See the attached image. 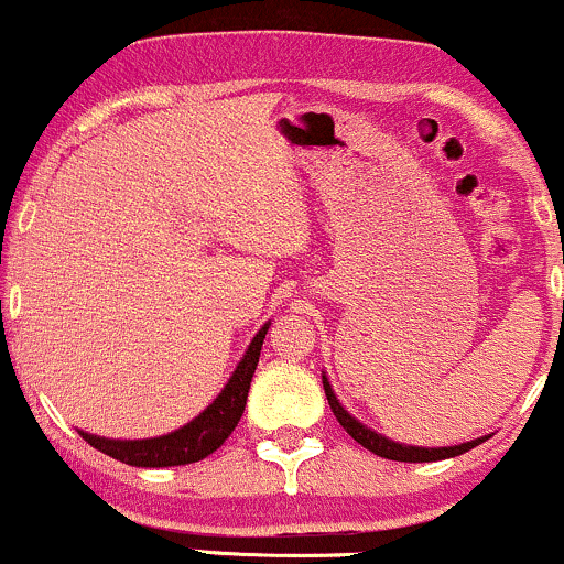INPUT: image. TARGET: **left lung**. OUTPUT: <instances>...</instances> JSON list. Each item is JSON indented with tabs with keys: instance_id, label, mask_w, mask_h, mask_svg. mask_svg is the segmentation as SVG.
<instances>
[{
	"instance_id": "1",
	"label": "left lung",
	"mask_w": 564,
	"mask_h": 564,
	"mask_svg": "<svg viewBox=\"0 0 564 564\" xmlns=\"http://www.w3.org/2000/svg\"><path fill=\"white\" fill-rule=\"evenodd\" d=\"M324 391H326V399H329L334 417L339 420V425H343V429L348 431L350 436L356 438L358 444H361V447H367L369 453H375L380 457H388V460H401V463L444 460V457H455V455L468 453V449H474L476 444H481L487 438V436H481V438H474V442L455 444V447H412V444H399V442H393V438L382 436V433L367 429V425L358 423L352 414H348V410H345V406L339 404L337 395H334L329 380H326V375H324Z\"/></svg>"
}]
</instances>
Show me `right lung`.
I'll list each match as a JSON object with an SVG mask.
<instances>
[{
  "label": "right lung",
  "instance_id": "obj_1",
  "mask_svg": "<svg viewBox=\"0 0 564 564\" xmlns=\"http://www.w3.org/2000/svg\"><path fill=\"white\" fill-rule=\"evenodd\" d=\"M268 329L270 324H264L262 329L257 332V337L251 339L246 356L240 358V364L235 367L230 382L225 386V391L216 395L214 404H208L195 420H189V423L182 425L178 431H171L165 433V436L154 438H126V442H122V438L93 436V433L85 431H79V436H83L90 447H96L98 453L139 468L187 466V463L203 460V457L216 453V449L225 444V438L235 431L240 414L246 410L251 377L259 364V350H262Z\"/></svg>",
  "mask_w": 564,
  "mask_h": 564
}]
</instances>
